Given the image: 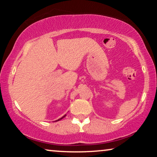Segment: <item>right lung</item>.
<instances>
[{"mask_svg": "<svg viewBox=\"0 0 157 157\" xmlns=\"http://www.w3.org/2000/svg\"><path fill=\"white\" fill-rule=\"evenodd\" d=\"M66 115H64V116H63V117H62L61 118V119H59V120H57V121H60V120H61V119H63V118H64V117H66Z\"/></svg>", "mask_w": 157, "mask_h": 157, "instance_id": "obj_1", "label": "right lung"}]
</instances>
